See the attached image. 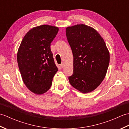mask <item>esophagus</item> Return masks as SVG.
<instances>
[{"mask_svg": "<svg viewBox=\"0 0 129 129\" xmlns=\"http://www.w3.org/2000/svg\"><path fill=\"white\" fill-rule=\"evenodd\" d=\"M64 63L62 62L61 64H60V67H61V68H64Z\"/></svg>", "mask_w": 129, "mask_h": 129, "instance_id": "34e87169", "label": "esophagus"}]
</instances>
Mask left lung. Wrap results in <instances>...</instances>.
I'll use <instances>...</instances> for the list:
<instances>
[{
  "label": "left lung",
  "mask_w": 129,
  "mask_h": 129,
  "mask_svg": "<svg viewBox=\"0 0 129 129\" xmlns=\"http://www.w3.org/2000/svg\"><path fill=\"white\" fill-rule=\"evenodd\" d=\"M66 35L74 56L70 84L83 93L95 90L104 80L110 61L105 43L98 32L84 24L68 27Z\"/></svg>",
  "instance_id": "left-lung-1"
}]
</instances>
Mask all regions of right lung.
<instances>
[{
    "mask_svg": "<svg viewBox=\"0 0 129 129\" xmlns=\"http://www.w3.org/2000/svg\"><path fill=\"white\" fill-rule=\"evenodd\" d=\"M58 30L57 27L48 25L34 27L26 34L19 46V69L24 83L35 94L47 91L58 70L50 49Z\"/></svg>",
    "mask_w": 129,
    "mask_h": 129,
    "instance_id": "right-lung-1",
    "label": "right lung"
}]
</instances>
